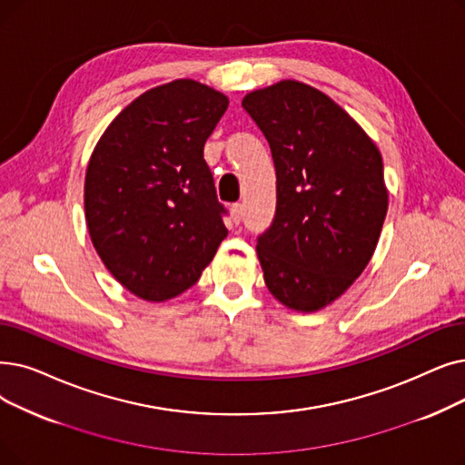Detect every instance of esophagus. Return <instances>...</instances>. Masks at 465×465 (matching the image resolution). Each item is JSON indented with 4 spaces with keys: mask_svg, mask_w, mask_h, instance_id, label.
<instances>
[{
    "mask_svg": "<svg viewBox=\"0 0 465 465\" xmlns=\"http://www.w3.org/2000/svg\"><path fill=\"white\" fill-rule=\"evenodd\" d=\"M241 216H243V205H241V203H233V205H232V222H233V224H239Z\"/></svg>",
    "mask_w": 465,
    "mask_h": 465,
    "instance_id": "obj_1",
    "label": "esophagus"
}]
</instances>
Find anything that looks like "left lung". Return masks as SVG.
Here are the masks:
<instances>
[{
    "label": "left lung",
    "mask_w": 465,
    "mask_h": 465,
    "mask_svg": "<svg viewBox=\"0 0 465 465\" xmlns=\"http://www.w3.org/2000/svg\"><path fill=\"white\" fill-rule=\"evenodd\" d=\"M270 143L277 209L258 237L268 291L294 312H319L371 262L388 213L381 155L357 121L319 89L282 79L243 98Z\"/></svg>",
    "instance_id": "1"
}]
</instances>
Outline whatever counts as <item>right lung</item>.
<instances>
[{"mask_svg":"<svg viewBox=\"0 0 465 465\" xmlns=\"http://www.w3.org/2000/svg\"><path fill=\"white\" fill-rule=\"evenodd\" d=\"M230 100L193 79L134 98L96 143L85 222L108 272L134 296L165 302L195 285L228 230L203 146Z\"/></svg>","mask_w":465,"mask_h":465,"instance_id":"1","label":"right lung"}]
</instances>
